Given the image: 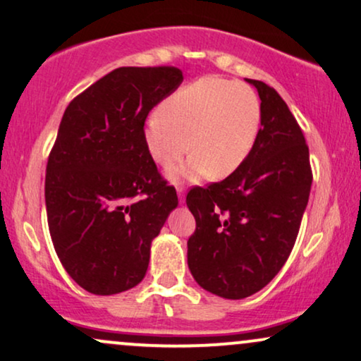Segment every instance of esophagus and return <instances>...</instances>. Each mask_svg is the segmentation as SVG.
Returning <instances> with one entry per match:
<instances>
[{
	"label": "esophagus",
	"mask_w": 361,
	"mask_h": 361,
	"mask_svg": "<svg viewBox=\"0 0 361 361\" xmlns=\"http://www.w3.org/2000/svg\"><path fill=\"white\" fill-rule=\"evenodd\" d=\"M178 200H180V203H185V190L181 186H178Z\"/></svg>",
	"instance_id": "esophagus-1"
}]
</instances>
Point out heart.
<instances>
[{
	"instance_id": "obj_1",
	"label": "heart",
	"mask_w": 361,
	"mask_h": 361,
	"mask_svg": "<svg viewBox=\"0 0 361 361\" xmlns=\"http://www.w3.org/2000/svg\"><path fill=\"white\" fill-rule=\"evenodd\" d=\"M262 104L243 83L204 76L183 86L145 121L143 138L158 165H171L193 149L186 163L168 170L173 181L233 175L257 143Z\"/></svg>"
}]
</instances>
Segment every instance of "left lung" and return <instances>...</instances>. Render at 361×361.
Instances as JSON below:
<instances>
[{"label": "left lung", "mask_w": 361, "mask_h": 361, "mask_svg": "<svg viewBox=\"0 0 361 361\" xmlns=\"http://www.w3.org/2000/svg\"><path fill=\"white\" fill-rule=\"evenodd\" d=\"M246 81L262 99L252 154L233 175L186 195L196 221L188 268L202 288L228 300L257 293L281 270L313 180L307 141L286 103L263 81Z\"/></svg>", "instance_id": "left-lung-1"}]
</instances>
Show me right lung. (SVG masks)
Here are the masks:
<instances>
[{
  "label": "right lung",
  "mask_w": 361,
  "mask_h": 361,
  "mask_svg": "<svg viewBox=\"0 0 361 361\" xmlns=\"http://www.w3.org/2000/svg\"><path fill=\"white\" fill-rule=\"evenodd\" d=\"M183 81L175 66L118 68L68 104L49 153V235L81 288L115 295L143 280L153 238L178 207L143 138L148 113Z\"/></svg>",
  "instance_id": "1"
}]
</instances>
